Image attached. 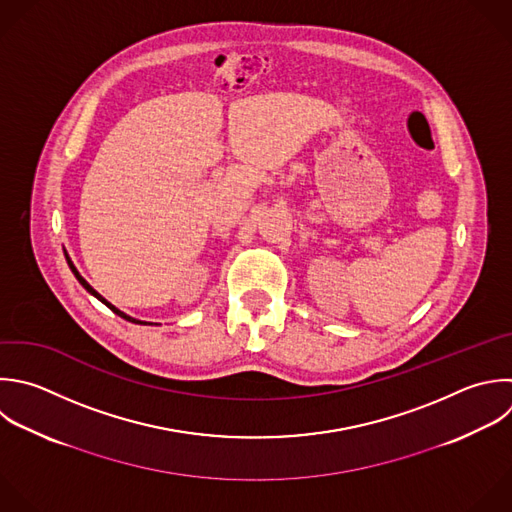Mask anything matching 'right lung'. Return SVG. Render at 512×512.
<instances>
[{
    "label": "right lung",
    "mask_w": 512,
    "mask_h": 512,
    "mask_svg": "<svg viewBox=\"0 0 512 512\" xmlns=\"http://www.w3.org/2000/svg\"><path fill=\"white\" fill-rule=\"evenodd\" d=\"M66 260H68V266H70V270H72V272H74V276H76V278H78V282H80V284H82V286H84V288H86V290H88V292H90V294H92V296H94V298H98V300H100V302H102V304H106V306H108V308H110V310H112V312H114V314H118V316H122V318H124V320H130V322H134V324H146V326H150V324H152V322H144V320H136V318H132V316H128V314H126V312H122V310H120V308H116V306H114V304H112V302H108V300H106V298H104V296H102V294H100V292H96V290H94V288H92V286H90V284H88V282H86V278H84V276H82V274H80V272H78V268H76V266H74V262H72V258H70V256H68V254H66Z\"/></svg>",
    "instance_id": "obj_1"
}]
</instances>
